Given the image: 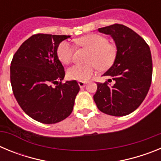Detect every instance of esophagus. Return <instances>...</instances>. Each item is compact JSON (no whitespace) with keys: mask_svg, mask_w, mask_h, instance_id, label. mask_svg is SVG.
Returning a JSON list of instances; mask_svg holds the SVG:
<instances>
[{"mask_svg":"<svg viewBox=\"0 0 161 161\" xmlns=\"http://www.w3.org/2000/svg\"><path fill=\"white\" fill-rule=\"evenodd\" d=\"M85 84H86L85 81H78V85H79V86L80 88H83L85 85Z\"/></svg>","mask_w":161,"mask_h":161,"instance_id":"obj_1","label":"esophagus"}]
</instances>
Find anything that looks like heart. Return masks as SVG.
<instances>
[{
    "label": "heart",
    "mask_w": 161,
    "mask_h": 161,
    "mask_svg": "<svg viewBox=\"0 0 161 161\" xmlns=\"http://www.w3.org/2000/svg\"><path fill=\"white\" fill-rule=\"evenodd\" d=\"M76 43L90 51L88 58V64L72 65L67 71L69 79L84 81L89 79L96 72L97 68L107 69L114 62L117 55V46L114 42H109L103 35L92 34L81 37L76 40ZM75 47L68 41L59 44L56 54L62 63L68 64L73 59Z\"/></svg>",
    "instance_id": "heart-1"
}]
</instances>
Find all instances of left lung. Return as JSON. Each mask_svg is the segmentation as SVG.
I'll return each instance as SVG.
<instances>
[{
	"instance_id": "1",
	"label": "left lung",
	"mask_w": 161,
	"mask_h": 161,
	"mask_svg": "<svg viewBox=\"0 0 161 161\" xmlns=\"http://www.w3.org/2000/svg\"><path fill=\"white\" fill-rule=\"evenodd\" d=\"M111 35L117 46L114 64L102 75L110 79L97 82L93 100L98 109L112 116H125L136 110L146 97L153 76L150 47L141 36L122 24L99 28ZM115 81L109 86L108 82Z\"/></svg>"
}]
</instances>
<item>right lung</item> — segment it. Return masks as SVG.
Segmentation results:
<instances>
[{
	"label": "right lung",
	"mask_w": 161,
	"mask_h": 161,
	"mask_svg": "<svg viewBox=\"0 0 161 161\" xmlns=\"http://www.w3.org/2000/svg\"><path fill=\"white\" fill-rule=\"evenodd\" d=\"M68 38L69 35H32L20 46L11 61L14 97L22 110L39 123H59L73 109L80 86L75 80L62 83L64 68L56 54L59 44Z\"/></svg>",
	"instance_id": "add662e5"
}]
</instances>
